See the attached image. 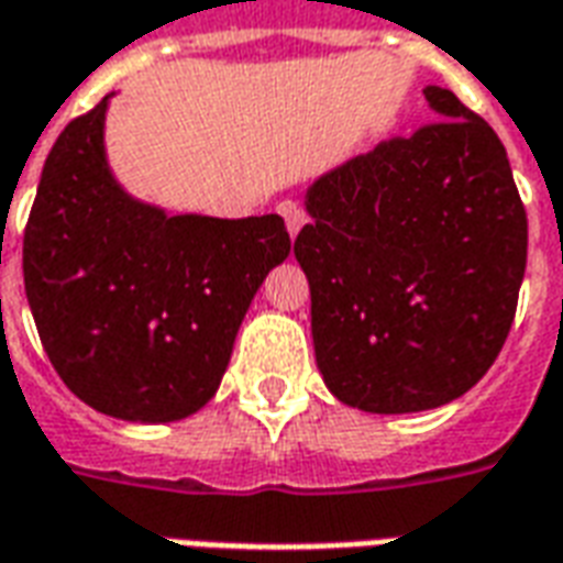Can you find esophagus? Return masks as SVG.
<instances>
[{"label": "esophagus", "instance_id": "34e87169", "mask_svg": "<svg viewBox=\"0 0 563 563\" xmlns=\"http://www.w3.org/2000/svg\"><path fill=\"white\" fill-rule=\"evenodd\" d=\"M280 213H283V220H286V229H289V238H298V232L305 229V222H307V213L295 201H283L280 205Z\"/></svg>", "mask_w": 563, "mask_h": 563}]
</instances>
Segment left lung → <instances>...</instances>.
Returning a JSON list of instances; mask_svg holds the SVG:
<instances>
[{"instance_id":"8db88e82","label":"left lung","mask_w":563,"mask_h":563,"mask_svg":"<svg viewBox=\"0 0 563 563\" xmlns=\"http://www.w3.org/2000/svg\"><path fill=\"white\" fill-rule=\"evenodd\" d=\"M422 92L434 123L313 180L295 238L319 374L365 413H422L473 389L525 280L507 150L455 92Z\"/></svg>"}]
</instances>
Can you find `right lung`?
Here are the masks:
<instances>
[{
	"label": "right lung",
	"mask_w": 563,
	"mask_h": 563,
	"mask_svg": "<svg viewBox=\"0 0 563 563\" xmlns=\"http://www.w3.org/2000/svg\"><path fill=\"white\" fill-rule=\"evenodd\" d=\"M111 96L71 120L44 162L23 234V283L68 389L123 422L198 413L292 241L277 213L220 220L141 201L111 172Z\"/></svg>",
	"instance_id": "right-lung-1"
}]
</instances>
